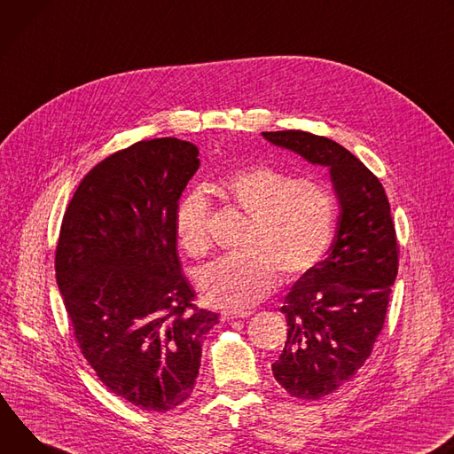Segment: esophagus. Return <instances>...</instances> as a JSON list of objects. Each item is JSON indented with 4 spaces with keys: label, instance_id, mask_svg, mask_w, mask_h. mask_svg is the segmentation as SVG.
Wrapping results in <instances>:
<instances>
[{
    "label": "esophagus",
    "instance_id": "34e87169",
    "mask_svg": "<svg viewBox=\"0 0 454 454\" xmlns=\"http://www.w3.org/2000/svg\"><path fill=\"white\" fill-rule=\"evenodd\" d=\"M250 312H236V310H225L222 312V319H227V321H232V319H245L248 317Z\"/></svg>",
    "mask_w": 454,
    "mask_h": 454
}]
</instances>
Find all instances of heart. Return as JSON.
Wrapping results in <instances>:
<instances>
[{
	"label": "heart",
	"instance_id": "b5f03b06",
	"mask_svg": "<svg viewBox=\"0 0 454 454\" xmlns=\"http://www.w3.org/2000/svg\"><path fill=\"white\" fill-rule=\"evenodd\" d=\"M218 192L250 216L243 250L216 258L196 272L201 299L211 307L241 310L263 299L278 283L314 270L326 256L337 227V196L328 184L270 164L227 175ZM211 206L204 192L185 194L175 213V232L191 256L211 247Z\"/></svg>",
	"mask_w": 454,
	"mask_h": 454
}]
</instances>
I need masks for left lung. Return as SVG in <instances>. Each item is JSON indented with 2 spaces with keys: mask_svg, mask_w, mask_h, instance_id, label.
<instances>
[{
  "mask_svg": "<svg viewBox=\"0 0 454 454\" xmlns=\"http://www.w3.org/2000/svg\"><path fill=\"white\" fill-rule=\"evenodd\" d=\"M276 145L330 168L340 204L321 263L299 278L281 312L288 333L276 380L297 398L319 400L354 377L384 328L400 247L380 180L340 144L309 131H263Z\"/></svg>",
  "mask_w": 454,
  "mask_h": 454,
  "instance_id": "obj_1",
  "label": "left lung"
}]
</instances>
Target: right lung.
<instances>
[{
	"instance_id": "obj_1",
	"label": "right lung",
	"mask_w": 454,
	"mask_h": 454,
	"mask_svg": "<svg viewBox=\"0 0 454 454\" xmlns=\"http://www.w3.org/2000/svg\"><path fill=\"white\" fill-rule=\"evenodd\" d=\"M200 166L194 144L140 140L98 162L65 211L56 279L81 354L112 393L166 413L192 393L201 339L176 253L178 198Z\"/></svg>"
}]
</instances>
